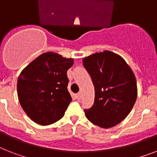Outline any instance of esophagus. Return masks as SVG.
<instances>
[{
    "instance_id": "esophagus-1",
    "label": "esophagus",
    "mask_w": 157,
    "mask_h": 157,
    "mask_svg": "<svg viewBox=\"0 0 157 157\" xmlns=\"http://www.w3.org/2000/svg\"><path fill=\"white\" fill-rule=\"evenodd\" d=\"M76 98L78 99V100H81V93H78V94L76 95Z\"/></svg>"
}]
</instances>
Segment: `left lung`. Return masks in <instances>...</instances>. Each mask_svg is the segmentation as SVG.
<instances>
[{"mask_svg": "<svg viewBox=\"0 0 157 157\" xmlns=\"http://www.w3.org/2000/svg\"><path fill=\"white\" fill-rule=\"evenodd\" d=\"M83 65L94 85L93 106L85 115L103 128L114 127L129 114L137 98L136 80L126 61L109 51L83 59Z\"/></svg>", "mask_w": 157, "mask_h": 157, "instance_id": "obj_1", "label": "left lung"}]
</instances>
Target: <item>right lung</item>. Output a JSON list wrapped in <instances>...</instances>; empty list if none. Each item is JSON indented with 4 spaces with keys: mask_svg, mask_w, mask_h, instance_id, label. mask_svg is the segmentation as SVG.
<instances>
[{
    "mask_svg": "<svg viewBox=\"0 0 157 157\" xmlns=\"http://www.w3.org/2000/svg\"><path fill=\"white\" fill-rule=\"evenodd\" d=\"M73 64L53 52L37 57L17 79V96L25 114L34 123L50 125L59 120L72 101L67 71Z\"/></svg>",
    "mask_w": 157,
    "mask_h": 157,
    "instance_id": "obj_1",
    "label": "right lung"
}]
</instances>
